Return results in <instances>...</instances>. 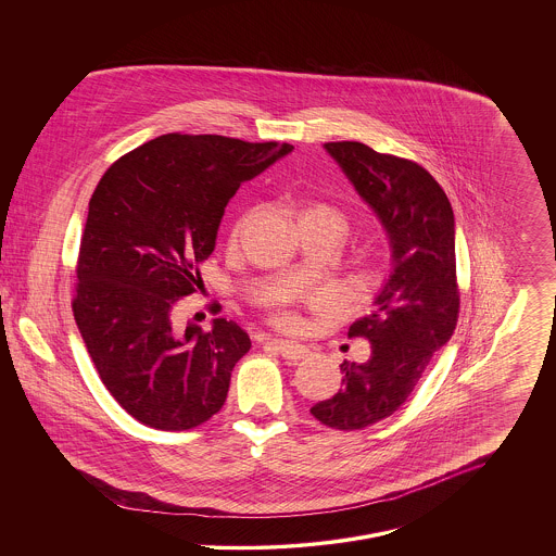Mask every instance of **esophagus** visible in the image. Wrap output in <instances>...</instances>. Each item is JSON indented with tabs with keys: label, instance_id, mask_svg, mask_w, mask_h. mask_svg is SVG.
Segmentation results:
<instances>
[{
	"label": "esophagus",
	"instance_id": "obj_1",
	"mask_svg": "<svg viewBox=\"0 0 556 556\" xmlns=\"http://www.w3.org/2000/svg\"><path fill=\"white\" fill-rule=\"evenodd\" d=\"M267 344H271L278 353L282 354L285 358H291V361H302L307 356V349L302 344H293L289 340H269Z\"/></svg>",
	"mask_w": 556,
	"mask_h": 556
}]
</instances>
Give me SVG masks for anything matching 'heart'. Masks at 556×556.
Masks as SVG:
<instances>
[{
	"instance_id": "obj_1",
	"label": "heart",
	"mask_w": 556,
	"mask_h": 556,
	"mask_svg": "<svg viewBox=\"0 0 556 556\" xmlns=\"http://www.w3.org/2000/svg\"><path fill=\"white\" fill-rule=\"evenodd\" d=\"M305 216H327V218L338 220V223L344 227V218H342L336 210H331V207H327V205H309V207H305V210H303L302 218H305ZM247 220H249V212H244V214L236 220V225H233V229H231V236H233V238H238V236H240V231L244 229ZM280 323H282V325H287V327L295 325V320H293L291 316H282V318H280Z\"/></svg>"
}]
</instances>
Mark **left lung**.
Instances as JSON below:
<instances>
[{
    "label": "left lung",
    "instance_id": "1",
    "mask_svg": "<svg viewBox=\"0 0 556 556\" xmlns=\"http://www.w3.org/2000/svg\"><path fill=\"white\" fill-rule=\"evenodd\" d=\"M323 149L374 212L391 249V274L371 314L349 329V338L369 340V358L344 361V387L309 407L323 425L354 431L397 412L433 353L455 333V212L435 178L414 161L361 142Z\"/></svg>",
    "mask_w": 556,
    "mask_h": 556
}]
</instances>
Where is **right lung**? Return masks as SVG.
Masks as SVG:
<instances>
[{
    "mask_svg": "<svg viewBox=\"0 0 556 556\" xmlns=\"http://www.w3.org/2000/svg\"><path fill=\"white\" fill-rule=\"evenodd\" d=\"M291 144L167 134L121 156L89 202L74 318L110 395L136 420L185 431L216 414L249 333L214 318L174 329L229 200Z\"/></svg>",
    "mask_w": 556,
    "mask_h": 556,
    "instance_id": "add662e5",
    "label": "right lung"
}]
</instances>
